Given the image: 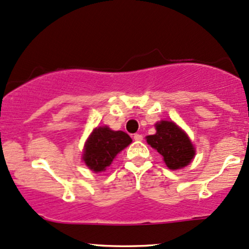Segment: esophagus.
Masks as SVG:
<instances>
[{
    "mask_svg": "<svg viewBox=\"0 0 249 249\" xmlns=\"http://www.w3.org/2000/svg\"><path fill=\"white\" fill-rule=\"evenodd\" d=\"M133 138H134V140H136V142H142L143 137H142L140 133H136V134H134V136H133Z\"/></svg>",
    "mask_w": 249,
    "mask_h": 249,
    "instance_id": "1",
    "label": "esophagus"
}]
</instances>
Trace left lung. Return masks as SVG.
Returning <instances> with one entry per match:
<instances>
[{"mask_svg": "<svg viewBox=\"0 0 249 249\" xmlns=\"http://www.w3.org/2000/svg\"><path fill=\"white\" fill-rule=\"evenodd\" d=\"M157 133L146 137L151 147L162 155L169 169L176 170L188 166L196 154L188 134L174 122L161 121L155 124Z\"/></svg>", "mask_w": 249, "mask_h": 249, "instance_id": "8db88e82", "label": "left lung"}]
</instances>
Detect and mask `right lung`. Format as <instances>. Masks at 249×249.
<instances>
[{"mask_svg": "<svg viewBox=\"0 0 249 249\" xmlns=\"http://www.w3.org/2000/svg\"><path fill=\"white\" fill-rule=\"evenodd\" d=\"M132 142L123 131H112L107 126L96 127L85 143L82 159L89 169L104 172L119 152Z\"/></svg>", "mask_w": 249, "mask_h": 249, "instance_id": "add662e5", "label": "right lung"}]
</instances>
